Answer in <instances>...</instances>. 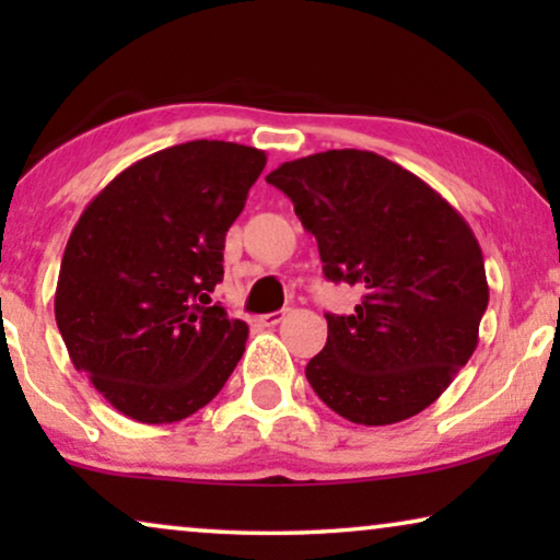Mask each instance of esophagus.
<instances>
[{"mask_svg":"<svg viewBox=\"0 0 560 560\" xmlns=\"http://www.w3.org/2000/svg\"><path fill=\"white\" fill-rule=\"evenodd\" d=\"M282 316H285V313H282V311L267 313V316H259V318H257V324H259V326H278L280 320H282Z\"/></svg>","mask_w":560,"mask_h":560,"instance_id":"34e87169","label":"esophagus"}]
</instances>
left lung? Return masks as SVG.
Segmentation results:
<instances>
[{"instance_id": "1", "label": "left lung", "mask_w": 560, "mask_h": 560, "mask_svg": "<svg viewBox=\"0 0 560 560\" xmlns=\"http://www.w3.org/2000/svg\"><path fill=\"white\" fill-rule=\"evenodd\" d=\"M316 236L324 275L362 288L305 366L313 393L359 425H393L439 400L479 343L485 257L462 213L393 160L326 150L267 175Z\"/></svg>"}]
</instances>
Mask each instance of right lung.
<instances>
[{"instance_id":"add662e5","label":"right lung","mask_w":560,"mask_h":560,"mask_svg":"<svg viewBox=\"0 0 560 560\" xmlns=\"http://www.w3.org/2000/svg\"><path fill=\"white\" fill-rule=\"evenodd\" d=\"M265 163L247 144H173L121 171L75 221L56 324L75 370L121 416L148 425L194 416L242 359L249 328L211 293Z\"/></svg>"}]
</instances>
